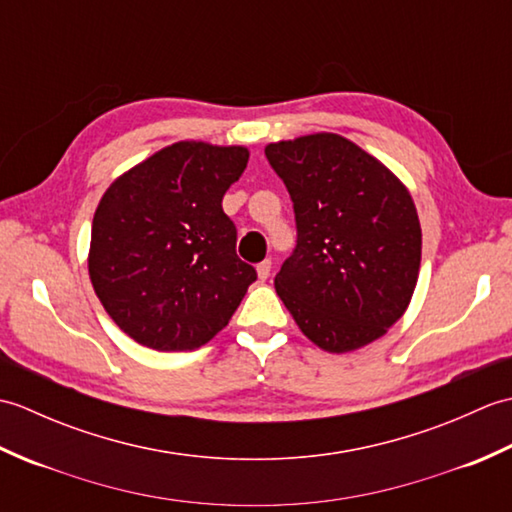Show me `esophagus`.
Masks as SVG:
<instances>
[{
    "mask_svg": "<svg viewBox=\"0 0 512 512\" xmlns=\"http://www.w3.org/2000/svg\"><path fill=\"white\" fill-rule=\"evenodd\" d=\"M270 270H273V262H270V259H264L262 264H257V277L266 281L270 277Z\"/></svg>",
    "mask_w": 512,
    "mask_h": 512,
    "instance_id": "esophagus-1",
    "label": "esophagus"
}]
</instances>
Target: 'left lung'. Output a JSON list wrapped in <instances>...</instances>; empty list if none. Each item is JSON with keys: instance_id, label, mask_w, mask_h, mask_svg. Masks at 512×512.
Instances as JSON below:
<instances>
[{"instance_id": "obj_1", "label": "left lung", "mask_w": 512, "mask_h": 512, "mask_svg": "<svg viewBox=\"0 0 512 512\" xmlns=\"http://www.w3.org/2000/svg\"><path fill=\"white\" fill-rule=\"evenodd\" d=\"M266 158L297 224L277 295L323 350L343 354L376 341L407 310L418 281L422 233L405 184L336 134L281 140Z\"/></svg>"}]
</instances>
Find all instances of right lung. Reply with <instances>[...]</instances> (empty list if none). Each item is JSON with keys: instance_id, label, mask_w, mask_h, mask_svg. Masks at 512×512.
<instances>
[{"instance_id": "right-lung-1", "label": "right lung", "mask_w": 512, "mask_h": 512, "mask_svg": "<svg viewBox=\"0 0 512 512\" xmlns=\"http://www.w3.org/2000/svg\"><path fill=\"white\" fill-rule=\"evenodd\" d=\"M246 162V147L184 140L105 191L92 222L90 279L136 343L158 352L209 343L257 279L237 257V228L222 209Z\"/></svg>"}]
</instances>
